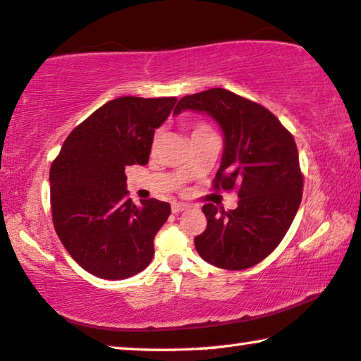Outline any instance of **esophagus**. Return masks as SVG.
<instances>
[{
  "mask_svg": "<svg viewBox=\"0 0 361 361\" xmlns=\"http://www.w3.org/2000/svg\"><path fill=\"white\" fill-rule=\"evenodd\" d=\"M188 207L185 203H173V207H171V209H173V213H180V212H184V209H187Z\"/></svg>",
  "mask_w": 361,
  "mask_h": 361,
  "instance_id": "34e87169",
  "label": "esophagus"
}]
</instances>
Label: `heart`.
I'll return each instance as SVG.
<instances>
[{"instance_id":"heart-1","label":"heart","mask_w":361,"mask_h":361,"mask_svg":"<svg viewBox=\"0 0 361 361\" xmlns=\"http://www.w3.org/2000/svg\"><path fill=\"white\" fill-rule=\"evenodd\" d=\"M204 132H212L209 130V127L207 124H195L192 127V135H197V134H204ZM158 143V135L154 137L153 140V145H157Z\"/></svg>"}]
</instances>
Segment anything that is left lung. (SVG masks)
Instances as JSON below:
<instances>
[{"mask_svg":"<svg viewBox=\"0 0 361 361\" xmlns=\"http://www.w3.org/2000/svg\"><path fill=\"white\" fill-rule=\"evenodd\" d=\"M184 109L207 113L219 124L224 152L213 184L238 193L231 212L204 204L208 224L195 237L197 252L218 268H252L279 245L300 207L295 140L269 109L224 88L184 97L174 114Z\"/></svg>","mask_w":361,"mask_h":361,"instance_id":"1","label":"left lung"}]
</instances>
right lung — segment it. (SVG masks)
I'll use <instances>...</instances> for the list:
<instances>
[{"mask_svg": "<svg viewBox=\"0 0 361 361\" xmlns=\"http://www.w3.org/2000/svg\"><path fill=\"white\" fill-rule=\"evenodd\" d=\"M177 98L121 97L71 132L49 169L54 231L88 273L118 281L152 263L153 240L171 214L157 198L140 207L127 192V166L148 163L154 129Z\"/></svg>", "mask_w": 361, "mask_h": 361, "instance_id": "add662e5", "label": "right lung"}]
</instances>
